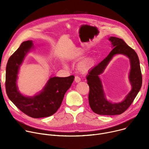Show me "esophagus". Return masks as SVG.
Wrapping results in <instances>:
<instances>
[{
  "mask_svg": "<svg viewBox=\"0 0 149 149\" xmlns=\"http://www.w3.org/2000/svg\"><path fill=\"white\" fill-rule=\"evenodd\" d=\"M81 81V78L78 76H75V81L76 82H79Z\"/></svg>",
  "mask_w": 149,
  "mask_h": 149,
  "instance_id": "1",
  "label": "esophagus"
}]
</instances>
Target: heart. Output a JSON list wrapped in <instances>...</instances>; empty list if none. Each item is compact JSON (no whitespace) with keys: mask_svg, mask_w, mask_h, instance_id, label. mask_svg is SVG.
I'll use <instances>...</instances> for the list:
<instances>
[{"mask_svg":"<svg viewBox=\"0 0 149 149\" xmlns=\"http://www.w3.org/2000/svg\"><path fill=\"white\" fill-rule=\"evenodd\" d=\"M92 65V61L91 59H87L82 62L79 64V68L81 71H85L88 70Z\"/></svg>","mask_w":149,"mask_h":149,"instance_id":"1","label":"heart"}]
</instances>
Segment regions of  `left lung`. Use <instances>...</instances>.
Wrapping results in <instances>:
<instances>
[{"instance_id":"1","label":"left lung","mask_w":149,"mask_h":149,"mask_svg":"<svg viewBox=\"0 0 149 149\" xmlns=\"http://www.w3.org/2000/svg\"><path fill=\"white\" fill-rule=\"evenodd\" d=\"M109 39L111 42L113 50L97 65L91 68L86 78L90 87L88 101L91 110L100 115L114 116L122 114L132 104L141 87L142 76L139 59L134 50L122 39L111 36ZM117 54H124L130 58L131 69L129 77L132 90L123 102L113 103L106 99L99 75L103 72L112 57Z\"/></svg>"}]
</instances>
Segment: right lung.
I'll use <instances>...</instances> for the list:
<instances>
[{
    "label": "right lung",
    "mask_w": 149,
    "mask_h": 149,
    "mask_svg": "<svg viewBox=\"0 0 149 149\" xmlns=\"http://www.w3.org/2000/svg\"><path fill=\"white\" fill-rule=\"evenodd\" d=\"M33 47L32 40L25 41L9 58L6 69L5 86L9 98L16 107L29 117L38 118L51 116L57 111L74 76L50 77L38 94L33 97L22 95L17 86V74L26 54Z\"/></svg>",
    "instance_id": "right-lung-1"
}]
</instances>
